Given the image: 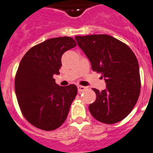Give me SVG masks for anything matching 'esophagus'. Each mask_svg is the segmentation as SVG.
Masks as SVG:
<instances>
[{
	"label": "esophagus",
	"mask_w": 153,
	"mask_h": 153,
	"mask_svg": "<svg viewBox=\"0 0 153 153\" xmlns=\"http://www.w3.org/2000/svg\"><path fill=\"white\" fill-rule=\"evenodd\" d=\"M86 89V87L82 86V85H78V92H82Z\"/></svg>",
	"instance_id": "obj_1"
}]
</instances>
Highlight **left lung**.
I'll list each match as a JSON object with an SVG mask.
<instances>
[{
	"instance_id": "obj_1",
	"label": "left lung",
	"mask_w": 153,
	"mask_h": 153,
	"mask_svg": "<svg viewBox=\"0 0 153 153\" xmlns=\"http://www.w3.org/2000/svg\"><path fill=\"white\" fill-rule=\"evenodd\" d=\"M91 62L92 70L102 75L107 88H93L95 101L89 111L97 120L113 124L124 119L137 102L141 88L137 59L127 45L106 34L75 37Z\"/></svg>"
}]
</instances>
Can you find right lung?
<instances>
[{
    "instance_id": "add662e5",
    "label": "right lung",
    "mask_w": 153,
    "mask_h": 153,
    "mask_svg": "<svg viewBox=\"0 0 153 153\" xmlns=\"http://www.w3.org/2000/svg\"><path fill=\"white\" fill-rule=\"evenodd\" d=\"M76 45L71 37H56L37 44L22 58L15 93L23 117L36 128L54 130L68 116L78 88L75 85H58L53 75H59L63 53Z\"/></svg>"
}]
</instances>
